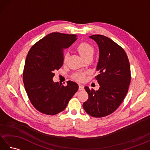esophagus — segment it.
I'll return each mask as SVG.
<instances>
[{"mask_svg": "<svg viewBox=\"0 0 150 150\" xmlns=\"http://www.w3.org/2000/svg\"><path fill=\"white\" fill-rule=\"evenodd\" d=\"M84 87L83 85L80 84V85H79V90L80 91H82V90H84Z\"/></svg>", "mask_w": 150, "mask_h": 150, "instance_id": "obj_1", "label": "esophagus"}]
</instances>
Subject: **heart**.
Listing matches in <instances>:
<instances>
[{
    "mask_svg": "<svg viewBox=\"0 0 150 150\" xmlns=\"http://www.w3.org/2000/svg\"><path fill=\"white\" fill-rule=\"evenodd\" d=\"M77 50L79 52V53L80 54V55L84 59L88 57H90V56L92 57V55H93V54L94 53L93 47L87 42H81L77 46ZM67 58H68V53H65L64 55V58H63L64 62H66ZM73 77H74L76 80L81 81H83L84 79L85 74L84 73L78 72L73 75Z\"/></svg>",
    "mask_w": 150,
    "mask_h": 150,
    "instance_id": "b5f03b06",
    "label": "heart"
}]
</instances>
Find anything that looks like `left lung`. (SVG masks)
Listing matches in <instances>:
<instances>
[{"label": "left lung", "mask_w": 150, "mask_h": 150, "mask_svg": "<svg viewBox=\"0 0 150 150\" xmlns=\"http://www.w3.org/2000/svg\"><path fill=\"white\" fill-rule=\"evenodd\" d=\"M99 59L95 77L100 88L97 91L85 86L88 99L83 104L86 112L93 117H103L115 111L128 93L131 81L129 60L122 47L110 38L94 35Z\"/></svg>", "instance_id": "obj_1"}]
</instances>
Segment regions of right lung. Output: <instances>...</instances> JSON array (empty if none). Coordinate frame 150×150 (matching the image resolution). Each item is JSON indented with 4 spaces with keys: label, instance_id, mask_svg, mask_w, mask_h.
I'll return each mask as SVG.
<instances>
[{
    "label": "right lung",
    "instance_id": "obj_1",
    "mask_svg": "<svg viewBox=\"0 0 150 150\" xmlns=\"http://www.w3.org/2000/svg\"><path fill=\"white\" fill-rule=\"evenodd\" d=\"M77 40V35L54 32L47 35L31 47L26 57L23 82L28 98L40 112L54 115L64 110L79 89L68 81L66 86L54 82V71L63 65L64 50Z\"/></svg>",
    "mask_w": 150,
    "mask_h": 150
}]
</instances>
